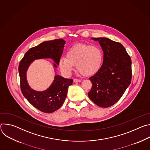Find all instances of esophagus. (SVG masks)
<instances>
[{
    "mask_svg": "<svg viewBox=\"0 0 150 150\" xmlns=\"http://www.w3.org/2000/svg\"><path fill=\"white\" fill-rule=\"evenodd\" d=\"M74 82H81V80L78 79H74Z\"/></svg>",
    "mask_w": 150,
    "mask_h": 150,
    "instance_id": "34e87169",
    "label": "esophagus"
}]
</instances>
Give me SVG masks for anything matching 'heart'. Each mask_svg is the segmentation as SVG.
I'll use <instances>...</instances> for the list:
<instances>
[{
  "instance_id": "heart-1",
  "label": "heart",
  "mask_w": 150,
  "mask_h": 150,
  "mask_svg": "<svg viewBox=\"0 0 150 150\" xmlns=\"http://www.w3.org/2000/svg\"><path fill=\"white\" fill-rule=\"evenodd\" d=\"M103 60V54L100 47L96 45L79 44L69 49L65 57L59 60L61 71L69 75L74 66L85 76H91L100 69Z\"/></svg>"
}]
</instances>
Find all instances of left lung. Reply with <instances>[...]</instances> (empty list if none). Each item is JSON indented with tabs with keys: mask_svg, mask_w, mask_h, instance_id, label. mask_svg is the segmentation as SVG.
<instances>
[{
	"mask_svg": "<svg viewBox=\"0 0 150 150\" xmlns=\"http://www.w3.org/2000/svg\"><path fill=\"white\" fill-rule=\"evenodd\" d=\"M98 41L103 51V62L99 71L89 79L92 88L89 98L98 106L109 108L122 97L132 78L131 59L123 46L105 37Z\"/></svg>",
	"mask_w": 150,
	"mask_h": 150,
	"instance_id": "8db88e82",
	"label": "left lung"
}]
</instances>
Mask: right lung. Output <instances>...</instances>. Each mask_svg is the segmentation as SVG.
Instances as JSON below:
<instances>
[{
  "instance_id": "obj_1",
  "label": "right lung",
  "mask_w": 150,
  "mask_h": 150,
  "mask_svg": "<svg viewBox=\"0 0 150 150\" xmlns=\"http://www.w3.org/2000/svg\"><path fill=\"white\" fill-rule=\"evenodd\" d=\"M65 44V41L63 39L42 42L29 49L19 64L21 92L35 108L44 113H50L60 108L65 100L68 87L72 84L73 80L56 75L53 82L47 90L37 91L29 86L26 76L27 71L34 60L40 59H53L55 62L53 67L57 68Z\"/></svg>"
}]
</instances>
